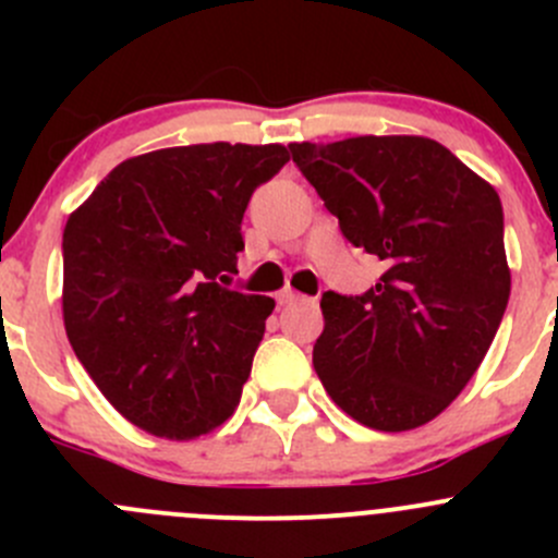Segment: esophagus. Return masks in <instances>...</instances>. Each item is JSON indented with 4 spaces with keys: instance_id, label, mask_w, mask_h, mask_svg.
Segmentation results:
<instances>
[{
    "instance_id": "1",
    "label": "esophagus",
    "mask_w": 558,
    "mask_h": 558,
    "mask_svg": "<svg viewBox=\"0 0 558 558\" xmlns=\"http://www.w3.org/2000/svg\"><path fill=\"white\" fill-rule=\"evenodd\" d=\"M275 300H278V305H291V302H296V300H305V296H302V294H296V291H291V289H283V291H280L278 296H275Z\"/></svg>"
}]
</instances>
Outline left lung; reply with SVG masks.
I'll return each instance as SVG.
<instances>
[{
  "instance_id": "obj_1",
  "label": "left lung",
  "mask_w": 558,
  "mask_h": 558,
  "mask_svg": "<svg viewBox=\"0 0 558 558\" xmlns=\"http://www.w3.org/2000/svg\"><path fill=\"white\" fill-rule=\"evenodd\" d=\"M291 159L384 262L359 296L326 291L313 367L353 421L408 432L440 415L481 367L510 300L499 194L429 137L291 143Z\"/></svg>"
}]
</instances>
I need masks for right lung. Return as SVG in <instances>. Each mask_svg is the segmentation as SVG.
Segmentation results:
<instances>
[{"label":"right lung","instance_id":"right-lung-1","mask_svg":"<svg viewBox=\"0 0 558 558\" xmlns=\"http://www.w3.org/2000/svg\"><path fill=\"white\" fill-rule=\"evenodd\" d=\"M283 145H183L121 161L64 227V326L107 402L191 440L240 404L275 300L229 280L245 207Z\"/></svg>","mask_w":558,"mask_h":558}]
</instances>
